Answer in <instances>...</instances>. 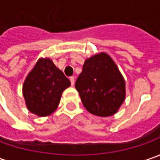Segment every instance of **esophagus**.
<instances>
[{"label": "esophagus", "mask_w": 160, "mask_h": 160, "mask_svg": "<svg viewBox=\"0 0 160 160\" xmlns=\"http://www.w3.org/2000/svg\"><path fill=\"white\" fill-rule=\"evenodd\" d=\"M69 80H70V82H71V85L73 86V85L75 84V77H71L70 78H69Z\"/></svg>", "instance_id": "obj_1"}]
</instances>
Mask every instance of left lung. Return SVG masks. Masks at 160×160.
Segmentation results:
<instances>
[{
    "label": "left lung",
    "instance_id": "8db88e82",
    "mask_svg": "<svg viewBox=\"0 0 160 160\" xmlns=\"http://www.w3.org/2000/svg\"><path fill=\"white\" fill-rule=\"evenodd\" d=\"M76 88L84 108L91 114L102 118L117 113L126 99V81L106 52L85 59Z\"/></svg>",
    "mask_w": 160,
    "mask_h": 160
}]
</instances>
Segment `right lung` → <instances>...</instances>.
I'll list each match as a JSON object with an SVG mask.
<instances>
[{
  "label": "right lung",
  "instance_id": "right-lung-1",
  "mask_svg": "<svg viewBox=\"0 0 160 160\" xmlns=\"http://www.w3.org/2000/svg\"><path fill=\"white\" fill-rule=\"evenodd\" d=\"M70 81L49 58H40L23 83L28 109L38 117H47L58 108L62 92Z\"/></svg>",
  "mask_w": 160,
  "mask_h": 160
}]
</instances>
